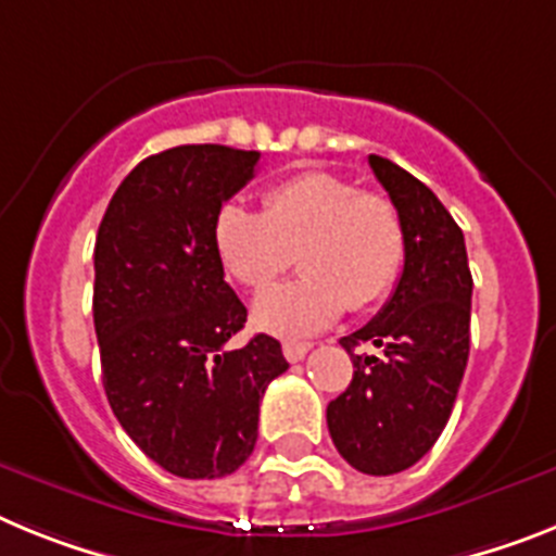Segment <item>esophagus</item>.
I'll use <instances>...</instances> for the list:
<instances>
[{"label": "esophagus", "mask_w": 556, "mask_h": 556, "mask_svg": "<svg viewBox=\"0 0 556 556\" xmlns=\"http://www.w3.org/2000/svg\"><path fill=\"white\" fill-rule=\"evenodd\" d=\"M282 352H285V358L291 361V364H296V361H302L307 352H311V344H307V341H285Z\"/></svg>", "instance_id": "1"}]
</instances>
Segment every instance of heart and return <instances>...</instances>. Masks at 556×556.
<instances>
[{
    "mask_svg": "<svg viewBox=\"0 0 556 556\" xmlns=\"http://www.w3.org/2000/svg\"><path fill=\"white\" fill-rule=\"evenodd\" d=\"M405 243L392 198L325 170L274 185L263 195V215L226 204L215 220L220 263L249 291H265L299 254L305 274L254 305V325L277 336H311L346 307L378 305L403 274Z\"/></svg>",
    "mask_w": 556,
    "mask_h": 556,
    "instance_id": "obj_1",
    "label": "heart"
}]
</instances>
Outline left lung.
<instances>
[{
    "label": "left lung",
    "mask_w": 556,
    "mask_h": 556,
    "mask_svg": "<svg viewBox=\"0 0 556 556\" xmlns=\"http://www.w3.org/2000/svg\"><path fill=\"white\" fill-rule=\"evenodd\" d=\"M371 170L405 224V265L369 325L341 338L355 375L327 405L332 445L355 470L392 476L417 465L447 425L470 355L472 277L465 235L428 187L383 156ZM378 345V356L358 353Z\"/></svg>",
    "instance_id": "8db88e82"
}]
</instances>
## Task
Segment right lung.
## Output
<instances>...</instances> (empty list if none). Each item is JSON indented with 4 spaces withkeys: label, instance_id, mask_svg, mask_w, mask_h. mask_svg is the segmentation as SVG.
I'll use <instances>...</instances> for the list:
<instances>
[{
    "label": "right lung",
    "instance_id": "obj_1",
    "mask_svg": "<svg viewBox=\"0 0 556 556\" xmlns=\"http://www.w3.org/2000/svg\"><path fill=\"white\" fill-rule=\"evenodd\" d=\"M260 153L178 144L148 156L109 201L94 243V332L111 412L159 467L220 479L254 451L260 400L288 369L277 338L229 350L245 305L215 249L220 206Z\"/></svg>",
    "mask_w": 556,
    "mask_h": 556
}]
</instances>
